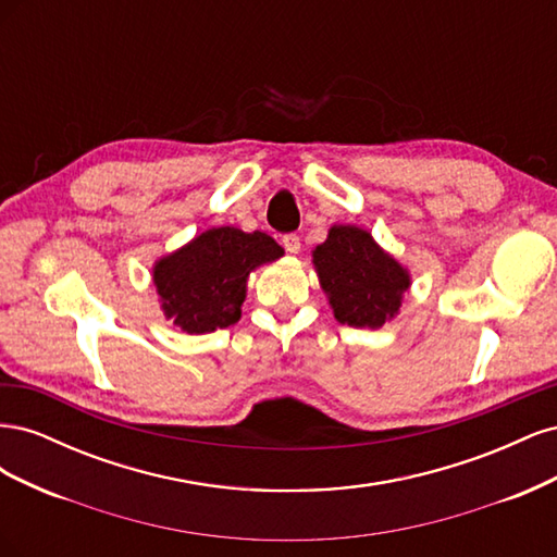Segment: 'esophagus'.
<instances>
[{
    "label": "esophagus",
    "instance_id": "esophagus-1",
    "mask_svg": "<svg viewBox=\"0 0 557 557\" xmlns=\"http://www.w3.org/2000/svg\"><path fill=\"white\" fill-rule=\"evenodd\" d=\"M283 248L288 250L290 256H295V252H299L301 244H299V237H297V234H285V237H283Z\"/></svg>",
    "mask_w": 557,
    "mask_h": 557
}]
</instances>
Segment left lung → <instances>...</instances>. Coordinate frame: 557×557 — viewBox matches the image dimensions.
Returning a JSON list of instances; mask_svg holds the SVG:
<instances>
[{
	"mask_svg": "<svg viewBox=\"0 0 557 557\" xmlns=\"http://www.w3.org/2000/svg\"><path fill=\"white\" fill-rule=\"evenodd\" d=\"M318 283L342 325L379 330L399 315L411 272L358 225H332L311 250Z\"/></svg>",
	"mask_w": 557,
	"mask_h": 557,
	"instance_id": "left-lung-1",
	"label": "left lung"
}]
</instances>
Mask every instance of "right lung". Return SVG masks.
<instances>
[{"label":"right lung","mask_w":557,"mask_h":557,"mask_svg":"<svg viewBox=\"0 0 557 557\" xmlns=\"http://www.w3.org/2000/svg\"><path fill=\"white\" fill-rule=\"evenodd\" d=\"M283 252L264 232L232 225L205 230L150 269L164 318L188 334L234 325L242 318L248 276Z\"/></svg>","instance_id":"1"}]
</instances>
